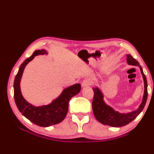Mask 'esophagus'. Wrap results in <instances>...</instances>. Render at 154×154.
Here are the masks:
<instances>
[{"label":"esophagus","instance_id":"1","mask_svg":"<svg viewBox=\"0 0 154 154\" xmlns=\"http://www.w3.org/2000/svg\"><path fill=\"white\" fill-rule=\"evenodd\" d=\"M92 84V81H90V79H85L82 82V87H87V86H90Z\"/></svg>","mask_w":154,"mask_h":154}]
</instances>
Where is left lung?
I'll return each instance as SVG.
<instances>
[{
  "label": "left lung",
  "instance_id": "1",
  "mask_svg": "<svg viewBox=\"0 0 154 154\" xmlns=\"http://www.w3.org/2000/svg\"><path fill=\"white\" fill-rule=\"evenodd\" d=\"M126 61L128 64L133 66H138L140 67V72L143 75V81H144V94H143L142 103L139 107L137 110L133 111L128 113H120L118 111H116L110 106L106 105L103 100V94L101 91L97 87L93 88L94 98L92 101L93 113L96 119L104 125L113 127H122L128 124L130 122L133 121L134 119L139 116L142 111L145 105L146 101L147 99V82L145 74L143 73L141 66L139 63L130 54L127 55Z\"/></svg>",
  "mask_w": 154,
  "mask_h": 154
}]
</instances>
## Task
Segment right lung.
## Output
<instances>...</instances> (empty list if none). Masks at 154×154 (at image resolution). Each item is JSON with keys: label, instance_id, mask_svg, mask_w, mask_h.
<instances>
[{"label": "right lung", "instance_id": "right-lung-1", "mask_svg": "<svg viewBox=\"0 0 154 154\" xmlns=\"http://www.w3.org/2000/svg\"><path fill=\"white\" fill-rule=\"evenodd\" d=\"M45 49L36 50L32 55L28 58L20 65L19 71L14 80V98L16 106L23 116L37 126L48 127L61 122L66 117L69 102L72 97L79 93L81 90L80 83H76L64 89L60 95L51 103L48 105L35 106L28 103L23 97L20 90V81L24 68L37 55L47 54Z\"/></svg>", "mask_w": 154, "mask_h": 154}]
</instances>
